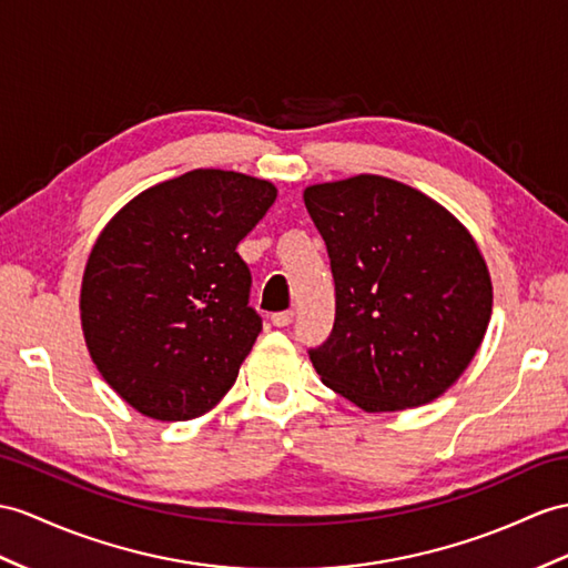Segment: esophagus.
<instances>
[{
	"label": "esophagus",
	"instance_id": "obj_1",
	"mask_svg": "<svg viewBox=\"0 0 568 568\" xmlns=\"http://www.w3.org/2000/svg\"><path fill=\"white\" fill-rule=\"evenodd\" d=\"M292 321H294V313L292 311H282V313H274L272 315V325L274 327H286V325H292Z\"/></svg>",
	"mask_w": 568,
	"mask_h": 568
}]
</instances>
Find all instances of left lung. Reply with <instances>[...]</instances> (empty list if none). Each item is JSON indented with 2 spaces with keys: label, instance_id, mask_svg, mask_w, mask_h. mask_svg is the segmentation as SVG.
Returning a JSON list of instances; mask_svg holds the SVG:
<instances>
[{
  "label": "left lung",
  "instance_id": "8db88e82",
  "mask_svg": "<svg viewBox=\"0 0 568 568\" xmlns=\"http://www.w3.org/2000/svg\"><path fill=\"white\" fill-rule=\"evenodd\" d=\"M335 276V327L317 376L364 412L422 407L473 362L491 276L458 219L417 187L362 173L303 190Z\"/></svg>",
  "mask_w": 568,
  "mask_h": 568
}]
</instances>
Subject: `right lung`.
Returning <instances> with one entry per match:
<instances>
[{
    "label": "right lung",
    "instance_id": "right-lung-1",
    "mask_svg": "<svg viewBox=\"0 0 568 568\" xmlns=\"http://www.w3.org/2000/svg\"><path fill=\"white\" fill-rule=\"evenodd\" d=\"M276 200L270 180L197 169L132 197L95 239L79 313L91 362L149 419L214 409L262 329L236 253Z\"/></svg>",
    "mask_w": 568,
    "mask_h": 568
}]
</instances>
